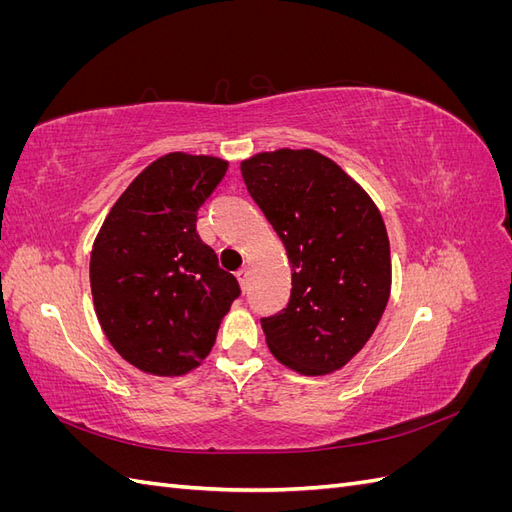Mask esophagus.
Wrapping results in <instances>:
<instances>
[{
	"label": "esophagus",
	"mask_w": 512,
	"mask_h": 512,
	"mask_svg": "<svg viewBox=\"0 0 512 512\" xmlns=\"http://www.w3.org/2000/svg\"><path fill=\"white\" fill-rule=\"evenodd\" d=\"M237 280H239V284L245 288V286H247V280H250V269H247V267L239 269V271H237Z\"/></svg>",
	"instance_id": "obj_1"
}]
</instances>
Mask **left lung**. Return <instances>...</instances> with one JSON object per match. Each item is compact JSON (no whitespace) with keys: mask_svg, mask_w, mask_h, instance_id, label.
<instances>
[{"mask_svg":"<svg viewBox=\"0 0 512 512\" xmlns=\"http://www.w3.org/2000/svg\"><path fill=\"white\" fill-rule=\"evenodd\" d=\"M241 175L292 267L286 307L260 318L269 350L301 374H331L367 344L389 303L382 215L342 168L312 149L258 153L241 162Z\"/></svg>","mask_w":512,"mask_h":512,"instance_id":"8db88e82","label":"left lung"}]
</instances>
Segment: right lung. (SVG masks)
Listing matches in <instances>:
<instances>
[{
	"label": "right lung",
	"instance_id": "right-lung-1",
	"mask_svg": "<svg viewBox=\"0 0 512 512\" xmlns=\"http://www.w3.org/2000/svg\"><path fill=\"white\" fill-rule=\"evenodd\" d=\"M228 162L168 153L119 196L91 250L100 327L134 367L179 376L211 352L241 288L196 232L198 209Z\"/></svg>",
	"mask_w": 512,
	"mask_h": 512
}]
</instances>
